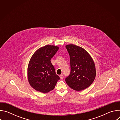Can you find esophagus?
Masks as SVG:
<instances>
[{
  "instance_id": "obj_1",
  "label": "esophagus",
  "mask_w": 120,
  "mask_h": 120,
  "mask_svg": "<svg viewBox=\"0 0 120 120\" xmlns=\"http://www.w3.org/2000/svg\"><path fill=\"white\" fill-rule=\"evenodd\" d=\"M59 77H60V78L61 79H63L64 78V75H60Z\"/></svg>"
}]
</instances>
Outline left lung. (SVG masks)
I'll return each mask as SVG.
<instances>
[{
    "label": "left lung",
    "instance_id": "obj_1",
    "mask_svg": "<svg viewBox=\"0 0 120 120\" xmlns=\"http://www.w3.org/2000/svg\"><path fill=\"white\" fill-rule=\"evenodd\" d=\"M70 57L71 73L65 82L71 88L80 91L88 88L96 76L94 62L87 51L74 44L65 45Z\"/></svg>",
    "mask_w": 120,
    "mask_h": 120
}]
</instances>
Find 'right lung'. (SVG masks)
I'll list each match as a JSON object with an SVG mask.
<instances>
[{
    "label": "right lung",
    "mask_w": 120,
    "mask_h": 120,
    "mask_svg": "<svg viewBox=\"0 0 120 120\" xmlns=\"http://www.w3.org/2000/svg\"><path fill=\"white\" fill-rule=\"evenodd\" d=\"M58 49L57 46L46 45L38 48L31 56L27 67V79L36 91L43 93L52 91L60 79L51 62Z\"/></svg>",
    "instance_id": "add662e5"
}]
</instances>
